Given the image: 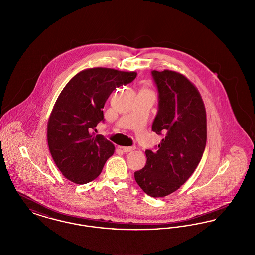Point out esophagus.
Returning <instances> with one entry per match:
<instances>
[{
	"mask_svg": "<svg viewBox=\"0 0 255 255\" xmlns=\"http://www.w3.org/2000/svg\"><path fill=\"white\" fill-rule=\"evenodd\" d=\"M122 149V151L124 152V153H129V152H132L133 151L134 149H135V147L134 146H130V147H121Z\"/></svg>",
	"mask_w": 255,
	"mask_h": 255,
	"instance_id": "34e87169",
	"label": "esophagus"
}]
</instances>
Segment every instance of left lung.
I'll return each instance as SVG.
<instances>
[{
    "label": "left lung",
    "instance_id": "left-lung-1",
    "mask_svg": "<svg viewBox=\"0 0 255 255\" xmlns=\"http://www.w3.org/2000/svg\"><path fill=\"white\" fill-rule=\"evenodd\" d=\"M158 108L152 131L162 135L156 150H146L144 168L134 180L146 194L158 198L179 189L197 168L206 143V114L197 88L173 71L151 72Z\"/></svg>",
    "mask_w": 255,
    "mask_h": 255
}]
</instances>
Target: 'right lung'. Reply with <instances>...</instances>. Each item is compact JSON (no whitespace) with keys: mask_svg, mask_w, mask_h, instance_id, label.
Returning <instances> with one entry per match:
<instances>
[{"mask_svg":"<svg viewBox=\"0 0 255 255\" xmlns=\"http://www.w3.org/2000/svg\"><path fill=\"white\" fill-rule=\"evenodd\" d=\"M135 77L134 72L88 69L74 75L61 92L48 122V143L56 166L69 181H94L114 154V144L93 130L104 122L102 109L113 91Z\"/></svg>","mask_w":255,"mask_h":255,"instance_id":"add662e5","label":"right lung"}]
</instances>
